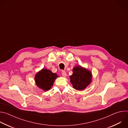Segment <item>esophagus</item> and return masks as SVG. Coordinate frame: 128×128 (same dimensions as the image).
<instances>
[{
	"label": "esophagus",
	"mask_w": 128,
	"mask_h": 128,
	"mask_svg": "<svg viewBox=\"0 0 128 128\" xmlns=\"http://www.w3.org/2000/svg\"><path fill=\"white\" fill-rule=\"evenodd\" d=\"M61 74H62V76H64V77H65V76H67V74H66V72H65V71H64V70H62V72H61Z\"/></svg>",
	"instance_id": "esophagus-1"
}]
</instances>
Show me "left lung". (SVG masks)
Listing matches in <instances>:
<instances>
[{"instance_id": "8db88e82", "label": "left lung", "mask_w": 128, "mask_h": 128, "mask_svg": "<svg viewBox=\"0 0 128 128\" xmlns=\"http://www.w3.org/2000/svg\"><path fill=\"white\" fill-rule=\"evenodd\" d=\"M70 82L75 89L83 90L90 84L92 74L81 66H76L73 69V74L70 76Z\"/></svg>"}]
</instances>
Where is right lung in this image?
I'll return each instance as SVG.
<instances>
[{
	"label": "right lung",
	"mask_w": 128,
	"mask_h": 128,
	"mask_svg": "<svg viewBox=\"0 0 128 128\" xmlns=\"http://www.w3.org/2000/svg\"><path fill=\"white\" fill-rule=\"evenodd\" d=\"M57 77V74H53L50 70L42 69L36 74L35 80L38 86L44 90H48L51 88Z\"/></svg>",
	"instance_id": "1"
}]
</instances>
